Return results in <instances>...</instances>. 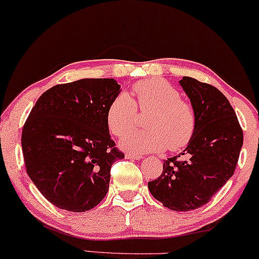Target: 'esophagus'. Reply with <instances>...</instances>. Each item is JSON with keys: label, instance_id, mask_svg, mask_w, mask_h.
<instances>
[{"label": "esophagus", "instance_id": "1", "mask_svg": "<svg viewBox=\"0 0 259 259\" xmlns=\"http://www.w3.org/2000/svg\"><path fill=\"white\" fill-rule=\"evenodd\" d=\"M126 159H134V160H141L143 158L141 154H135V153H126L125 154Z\"/></svg>", "mask_w": 259, "mask_h": 259}]
</instances>
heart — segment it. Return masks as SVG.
<instances>
[{"instance_id":"1","label":"heart","mask_w":259,"mask_h":259,"mask_svg":"<svg viewBox=\"0 0 259 259\" xmlns=\"http://www.w3.org/2000/svg\"><path fill=\"white\" fill-rule=\"evenodd\" d=\"M135 97L120 92L106 110V125L114 136H122L135 125L137 107L141 112H152L146 120L150 130H136L120 140L124 149L135 153L160 152L166 147L178 150L191 140L197 117L194 106L181 99L175 86L162 78H148L135 83Z\"/></svg>"}]
</instances>
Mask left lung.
<instances>
[{
  "label": "left lung",
  "mask_w": 259,
  "mask_h": 259,
  "mask_svg": "<svg viewBox=\"0 0 259 259\" xmlns=\"http://www.w3.org/2000/svg\"><path fill=\"white\" fill-rule=\"evenodd\" d=\"M179 83L195 109V133L183 153L163 161L161 176L148 189L163 207L190 211L207 204L233 176L244 136L233 107L218 88L189 76Z\"/></svg>",
  "instance_id": "8db88e82"
}]
</instances>
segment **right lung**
<instances>
[{
  "mask_svg": "<svg viewBox=\"0 0 259 259\" xmlns=\"http://www.w3.org/2000/svg\"><path fill=\"white\" fill-rule=\"evenodd\" d=\"M120 92L113 78H82L41 94L22 127L26 171L57 208L83 212L105 197L111 166L124 154L106 125V110Z\"/></svg>",
  "mask_w": 259,
  "mask_h": 259,
  "instance_id": "right-lung-1",
  "label": "right lung"
}]
</instances>
